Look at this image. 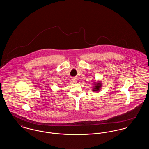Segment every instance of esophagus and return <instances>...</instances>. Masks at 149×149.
<instances>
[{
	"label": "esophagus",
	"instance_id": "esophagus-1",
	"mask_svg": "<svg viewBox=\"0 0 149 149\" xmlns=\"http://www.w3.org/2000/svg\"><path fill=\"white\" fill-rule=\"evenodd\" d=\"M72 82H73L74 83H77V81H78V80H77V79L76 78H73V79H72Z\"/></svg>",
	"mask_w": 149,
	"mask_h": 149
}]
</instances>
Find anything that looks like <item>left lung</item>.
Segmentation results:
<instances>
[{
	"mask_svg": "<svg viewBox=\"0 0 149 149\" xmlns=\"http://www.w3.org/2000/svg\"><path fill=\"white\" fill-rule=\"evenodd\" d=\"M95 86L94 87L93 91H94V92H97L100 89L102 84H101V83L100 82H98V83H95Z\"/></svg>",
	"mask_w": 149,
	"mask_h": 149,
	"instance_id": "8db88e82",
	"label": "left lung"
}]
</instances>
